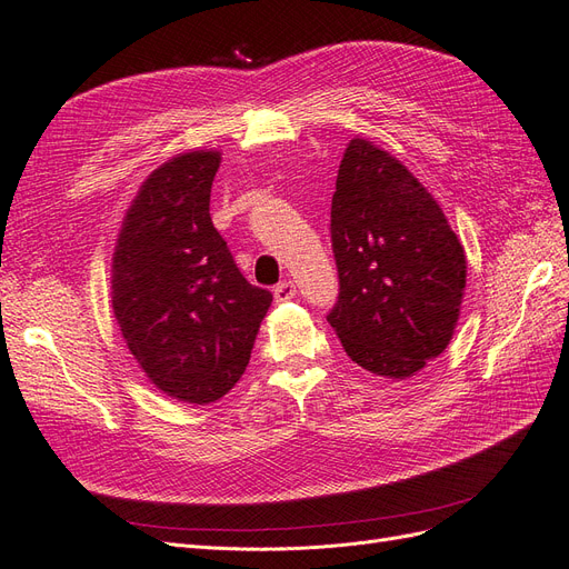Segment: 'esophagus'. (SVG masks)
<instances>
[{
  "mask_svg": "<svg viewBox=\"0 0 569 569\" xmlns=\"http://www.w3.org/2000/svg\"><path fill=\"white\" fill-rule=\"evenodd\" d=\"M296 298V283L293 281H281L273 288V300L276 302H288Z\"/></svg>",
  "mask_w": 569,
  "mask_h": 569,
  "instance_id": "1",
  "label": "esophagus"
}]
</instances>
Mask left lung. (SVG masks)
Returning <instances> with one entry per match:
<instances>
[{"instance_id": "left-lung-1", "label": "left lung", "mask_w": 569, "mask_h": 569, "mask_svg": "<svg viewBox=\"0 0 569 569\" xmlns=\"http://www.w3.org/2000/svg\"><path fill=\"white\" fill-rule=\"evenodd\" d=\"M338 302L327 315L352 362L408 379L441 355L460 317L465 248L400 161L352 138L331 200Z\"/></svg>"}]
</instances>
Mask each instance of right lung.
<instances>
[{
	"instance_id": "1",
	"label": "right lung",
	"mask_w": 569,
	"mask_h": 569,
	"mask_svg": "<svg viewBox=\"0 0 569 569\" xmlns=\"http://www.w3.org/2000/svg\"><path fill=\"white\" fill-rule=\"evenodd\" d=\"M217 150L154 169L123 217L111 307L128 350L167 396L207 405L246 371L271 293L246 281L209 217Z\"/></svg>"
}]
</instances>
